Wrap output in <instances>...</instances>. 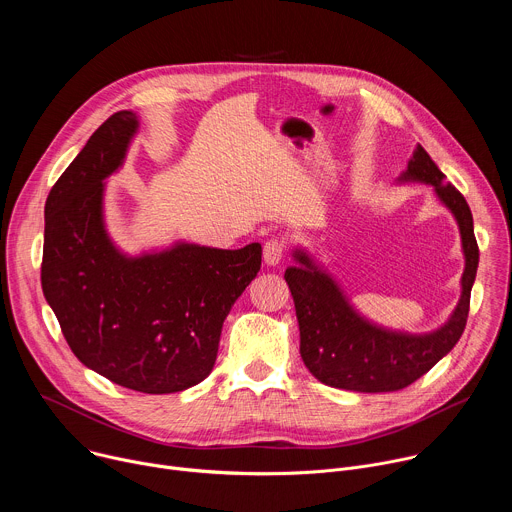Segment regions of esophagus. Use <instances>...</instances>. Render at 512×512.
<instances>
[{
  "mask_svg": "<svg viewBox=\"0 0 512 512\" xmlns=\"http://www.w3.org/2000/svg\"><path fill=\"white\" fill-rule=\"evenodd\" d=\"M283 251H285V245H283V241H279V239H271V241H267L265 245H263V261L267 263V265H279L281 263V259H283Z\"/></svg>",
  "mask_w": 512,
  "mask_h": 512,
  "instance_id": "34e87169",
  "label": "esophagus"
}]
</instances>
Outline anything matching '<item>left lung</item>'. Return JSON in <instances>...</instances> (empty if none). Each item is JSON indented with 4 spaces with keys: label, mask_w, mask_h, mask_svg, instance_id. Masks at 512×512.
<instances>
[{
    "label": "left lung",
    "mask_w": 512,
    "mask_h": 512,
    "mask_svg": "<svg viewBox=\"0 0 512 512\" xmlns=\"http://www.w3.org/2000/svg\"><path fill=\"white\" fill-rule=\"evenodd\" d=\"M397 182L433 186L437 198L454 214L466 261L460 302L448 322L433 332L409 334L383 328L350 304L338 281L306 249H294L296 265L285 269V281L296 304L300 354L308 371L328 387L358 393L405 389L440 362L466 328L470 291L478 269L470 206L421 145L415 148Z\"/></svg>",
    "instance_id": "obj_1"
}]
</instances>
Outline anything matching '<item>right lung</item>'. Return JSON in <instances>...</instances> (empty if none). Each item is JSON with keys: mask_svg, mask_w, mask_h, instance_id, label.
Masks as SVG:
<instances>
[{"mask_svg": "<svg viewBox=\"0 0 512 512\" xmlns=\"http://www.w3.org/2000/svg\"><path fill=\"white\" fill-rule=\"evenodd\" d=\"M137 127L133 111L111 115L52 186L42 291L85 367L164 395L210 375L223 322L261 269V245L178 241L135 257L119 251L105 227V180L123 166Z\"/></svg>", "mask_w": 512, "mask_h": 512, "instance_id": "1", "label": "right lung"}]
</instances>
